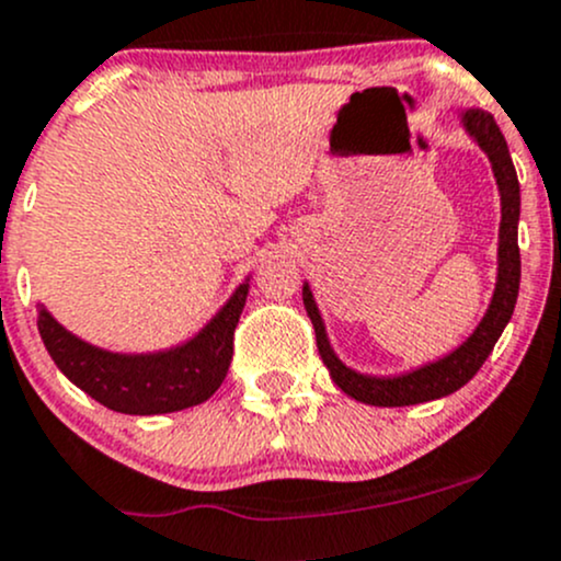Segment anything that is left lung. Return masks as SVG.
Returning <instances> with one entry per match:
<instances>
[{
	"instance_id": "8db88e82",
	"label": "left lung",
	"mask_w": 561,
	"mask_h": 561,
	"mask_svg": "<svg viewBox=\"0 0 561 561\" xmlns=\"http://www.w3.org/2000/svg\"><path fill=\"white\" fill-rule=\"evenodd\" d=\"M462 125L476 138L486 158L492 162L495 171L497 190H500V206H503V219H500V243H497V283L495 294L486 316L476 331L462 342L457 351H451L444 358L433 360V364L420 366V369L407 371L399 377H369L358 375V371L347 369L334 351H331L327 340V329H323L321 312H318L316 299H312L310 286L305 283L302 299L305 310L310 316L312 327H316L318 353H321L323 364L331 371V379L336 388L345 390L355 401L371 403V407H412V403H425L442 396L455 393L462 385L471 379L476 371L481 369L486 358H490L492 347L503 334L505 323L511 321L516 307V297H519V278H522V259H519V240H516V230H519V179H516V168L511 162L508 144H505L503 134H500L497 123L492 114L481 110L462 112Z\"/></svg>"
}]
</instances>
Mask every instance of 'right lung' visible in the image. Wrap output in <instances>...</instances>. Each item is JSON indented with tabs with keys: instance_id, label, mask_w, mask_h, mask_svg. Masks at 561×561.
Listing matches in <instances>:
<instances>
[{
	"instance_id": "right-lung-1",
	"label": "right lung",
	"mask_w": 561,
	"mask_h": 561,
	"mask_svg": "<svg viewBox=\"0 0 561 561\" xmlns=\"http://www.w3.org/2000/svg\"><path fill=\"white\" fill-rule=\"evenodd\" d=\"M245 294L249 283L232 294L230 302L195 340L162 353L101 351L69 334L45 307H39L37 327L58 369L90 399L123 414H165L208 401L225 382Z\"/></svg>"
}]
</instances>
